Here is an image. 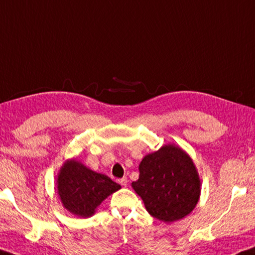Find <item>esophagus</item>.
<instances>
[{
	"instance_id": "esophagus-1",
	"label": "esophagus",
	"mask_w": 255,
	"mask_h": 255,
	"mask_svg": "<svg viewBox=\"0 0 255 255\" xmlns=\"http://www.w3.org/2000/svg\"><path fill=\"white\" fill-rule=\"evenodd\" d=\"M127 178L126 177H124V178H120V179H118V183L122 185V186H124V187H126L127 186Z\"/></svg>"
}]
</instances>
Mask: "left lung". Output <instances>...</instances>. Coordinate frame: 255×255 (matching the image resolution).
I'll return each mask as SVG.
<instances>
[{"instance_id":"8db88e82","label":"left lung","mask_w":255,"mask_h":255,"mask_svg":"<svg viewBox=\"0 0 255 255\" xmlns=\"http://www.w3.org/2000/svg\"><path fill=\"white\" fill-rule=\"evenodd\" d=\"M131 186L148 213L166 223L189 214L201 194V180L191 157L170 143L143 157L139 178Z\"/></svg>"}]
</instances>
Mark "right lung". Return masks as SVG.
I'll return each mask as SVG.
<instances>
[{
  "label": "right lung",
  "mask_w": 255,
  "mask_h": 255,
  "mask_svg": "<svg viewBox=\"0 0 255 255\" xmlns=\"http://www.w3.org/2000/svg\"><path fill=\"white\" fill-rule=\"evenodd\" d=\"M120 189L108 176L87 168L75 159L68 160L58 176V193L63 206L72 214L89 217L106 197Z\"/></svg>",
  "instance_id": "obj_1"
}]
</instances>
